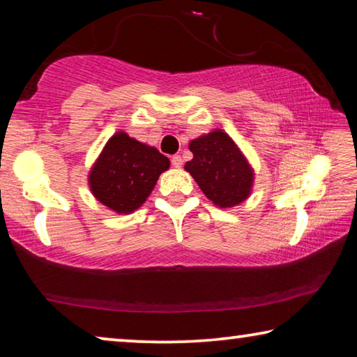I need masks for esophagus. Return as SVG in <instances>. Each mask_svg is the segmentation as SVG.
<instances>
[{
	"label": "esophagus",
	"mask_w": 357,
	"mask_h": 357,
	"mask_svg": "<svg viewBox=\"0 0 357 357\" xmlns=\"http://www.w3.org/2000/svg\"><path fill=\"white\" fill-rule=\"evenodd\" d=\"M172 165H173L174 168L183 167V159H181V155H173V157H172Z\"/></svg>",
	"instance_id": "obj_1"
}]
</instances>
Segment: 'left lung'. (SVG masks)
<instances>
[{
	"instance_id": "obj_1",
	"label": "left lung",
	"mask_w": 357,
	"mask_h": 357,
	"mask_svg": "<svg viewBox=\"0 0 357 357\" xmlns=\"http://www.w3.org/2000/svg\"><path fill=\"white\" fill-rule=\"evenodd\" d=\"M189 149L193 159L184 168L211 202L220 208H231L249 197L252 168L225 132L214 130L195 138Z\"/></svg>"
}]
</instances>
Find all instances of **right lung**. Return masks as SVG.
Wrapping results in <instances>:
<instances>
[{
  "label": "right lung",
  "mask_w": 357,
  "mask_h": 357,
  "mask_svg": "<svg viewBox=\"0 0 357 357\" xmlns=\"http://www.w3.org/2000/svg\"><path fill=\"white\" fill-rule=\"evenodd\" d=\"M168 167V157L155 148L118 132L108 140L89 173V185L93 195L107 208L129 214L146 202Z\"/></svg>",
  "instance_id": "1"
}]
</instances>
